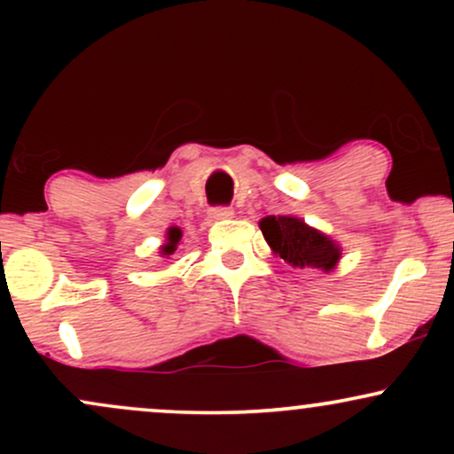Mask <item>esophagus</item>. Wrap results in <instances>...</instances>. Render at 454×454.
<instances>
[{
	"instance_id": "esophagus-1",
	"label": "esophagus",
	"mask_w": 454,
	"mask_h": 454,
	"mask_svg": "<svg viewBox=\"0 0 454 454\" xmlns=\"http://www.w3.org/2000/svg\"><path fill=\"white\" fill-rule=\"evenodd\" d=\"M234 215V211L231 207H215V209L209 211V217L211 220H231Z\"/></svg>"
}]
</instances>
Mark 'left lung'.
Returning <instances> with one entry per match:
<instances>
[{"mask_svg": "<svg viewBox=\"0 0 454 454\" xmlns=\"http://www.w3.org/2000/svg\"><path fill=\"white\" fill-rule=\"evenodd\" d=\"M270 252L290 267L331 273L341 260V247L317 228L296 215H267L258 222Z\"/></svg>", "mask_w": 454, "mask_h": 454, "instance_id": "left-lung-1", "label": "left lung"}]
</instances>
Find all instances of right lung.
<instances>
[{
  "label": "right lung",
  "mask_w": 454,
  "mask_h": 454,
  "mask_svg": "<svg viewBox=\"0 0 454 454\" xmlns=\"http://www.w3.org/2000/svg\"><path fill=\"white\" fill-rule=\"evenodd\" d=\"M181 237H184V232H181L179 226H170L168 231H166V241L160 245V256L161 258H168L173 256L176 252V245H179Z\"/></svg>",
  "instance_id": "right-lung-1"
}]
</instances>
